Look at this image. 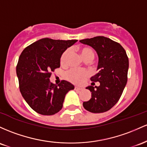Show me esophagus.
<instances>
[{"label":"esophagus","mask_w":147,"mask_h":147,"mask_svg":"<svg viewBox=\"0 0 147 147\" xmlns=\"http://www.w3.org/2000/svg\"><path fill=\"white\" fill-rule=\"evenodd\" d=\"M74 90H76V91H80V90H82V88H81V87H78L76 86L75 87H74Z\"/></svg>","instance_id":"obj_1"}]
</instances>
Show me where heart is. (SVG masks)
<instances>
[{"instance_id": "obj_1", "label": "heart", "mask_w": 147, "mask_h": 147, "mask_svg": "<svg viewBox=\"0 0 147 147\" xmlns=\"http://www.w3.org/2000/svg\"><path fill=\"white\" fill-rule=\"evenodd\" d=\"M81 57L85 61L90 60V62L94 58V53L91 49L88 47H82L78 49ZM70 55V50L67 49L62 53L60 56V62L62 66L67 65V59ZM90 72L86 69H72L66 74V79L69 82L76 85H80L86 80L90 76Z\"/></svg>"}]
</instances>
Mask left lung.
<instances>
[{"instance_id":"8db88e82","label":"left lung","mask_w":147,"mask_h":147,"mask_svg":"<svg viewBox=\"0 0 147 147\" xmlns=\"http://www.w3.org/2000/svg\"><path fill=\"white\" fill-rule=\"evenodd\" d=\"M80 42L90 46L98 54L99 71L91 78L92 85L100 82L99 86L86 87L92 92V98L82 105L91 113H104L111 109L122 94L128 80V57L121 44L103 36Z\"/></svg>"}]
</instances>
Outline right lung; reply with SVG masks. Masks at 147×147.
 <instances>
[{
    "label": "right lung",
    "mask_w": 147,
    "mask_h": 147,
    "mask_svg": "<svg viewBox=\"0 0 147 147\" xmlns=\"http://www.w3.org/2000/svg\"><path fill=\"white\" fill-rule=\"evenodd\" d=\"M78 40L49 38L25 48L16 65V75L22 96L32 110L43 115H53L62 108L66 94L74 90L70 82L58 85L50 82L51 72L60 67L62 53Z\"/></svg>",
    "instance_id": "1"
}]
</instances>
